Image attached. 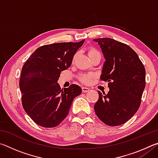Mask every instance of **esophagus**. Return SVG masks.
I'll return each mask as SVG.
<instances>
[{
  "mask_svg": "<svg viewBox=\"0 0 158 158\" xmlns=\"http://www.w3.org/2000/svg\"><path fill=\"white\" fill-rule=\"evenodd\" d=\"M90 90L89 88H87V87H82V92L83 93H87L89 92Z\"/></svg>",
  "mask_w": 158,
  "mask_h": 158,
  "instance_id": "1",
  "label": "esophagus"
}]
</instances>
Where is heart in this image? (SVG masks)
I'll list each match as a JSON object with an SVG mask.
<instances>
[{
	"label": "heart",
	"instance_id": "1",
	"mask_svg": "<svg viewBox=\"0 0 158 158\" xmlns=\"http://www.w3.org/2000/svg\"><path fill=\"white\" fill-rule=\"evenodd\" d=\"M97 53H99V52L98 50L94 49V48H90V49L88 50V54H89V57ZM93 77L94 76H93V74H85L80 77L79 79H80V81L83 83V84H89L90 81H91V79L93 78Z\"/></svg>",
	"mask_w": 158,
	"mask_h": 158
}]
</instances>
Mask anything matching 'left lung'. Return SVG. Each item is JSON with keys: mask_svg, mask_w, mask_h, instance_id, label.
<instances>
[{"mask_svg": "<svg viewBox=\"0 0 158 158\" xmlns=\"http://www.w3.org/2000/svg\"><path fill=\"white\" fill-rule=\"evenodd\" d=\"M94 41L106 59L100 80L108 81L109 88L107 94L98 92L94 109L104 123L118 126L129 121L139 108L146 85L145 68L127 44L108 37Z\"/></svg>", "mask_w": 158, "mask_h": 158, "instance_id": "1", "label": "left lung"}]
</instances>
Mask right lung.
Returning a JSON list of instances; mask_svg holds the SVG:
<instances>
[{
    "instance_id": "right-lung-1",
    "label": "right lung",
    "mask_w": 158,
    "mask_h": 158,
    "mask_svg": "<svg viewBox=\"0 0 158 158\" xmlns=\"http://www.w3.org/2000/svg\"><path fill=\"white\" fill-rule=\"evenodd\" d=\"M59 42L40 47L32 53L21 69L19 88L21 102L31 118L44 127H54L69 113L81 87L72 84L61 89L57 83L61 71L70 67L77 51L84 44Z\"/></svg>"
}]
</instances>
